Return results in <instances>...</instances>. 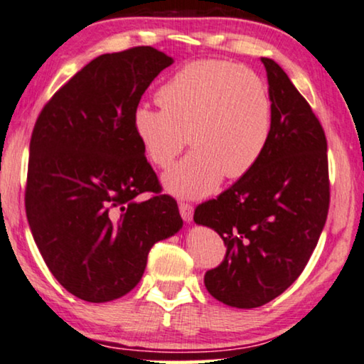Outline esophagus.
Instances as JSON below:
<instances>
[{"mask_svg":"<svg viewBox=\"0 0 364 364\" xmlns=\"http://www.w3.org/2000/svg\"><path fill=\"white\" fill-rule=\"evenodd\" d=\"M180 214L186 223L191 221V219H193V206H191V204L181 201L180 203Z\"/></svg>","mask_w":364,"mask_h":364,"instance_id":"1","label":"esophagus"}]
</instances>
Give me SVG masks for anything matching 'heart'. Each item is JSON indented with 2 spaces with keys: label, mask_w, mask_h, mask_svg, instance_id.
Instances as JSON below:
<instances>
[{
  "label": "heart",
  "mask_w": 364,
  "mask_h": 364,
  "mask_svg": "<svg viewBox=\"0 0 364 364\" xmlns=\"http://www.w3.org/2000/svg\"><path fill=\"white\" fill-rule=\"evenodd\" d=\"M161 110L138 105L133 132L148 160L166 170L184 146L194 148L165 176L170 193L201 198L223 176L239 180L257 165L272 130V100L254 70L228 60L183 65L156 92Z\"/></svg>",
  "instance_id": "heart-1"
}]
</instances>
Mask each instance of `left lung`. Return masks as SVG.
I'll use <instances>...</instances> for the list:
<instances>
[{"instance_id":"8db88e82","label":"left lung","mask_w":364,"mask_h":364,"mask_svg":"<svg viewBox=\"0 0 364 364\" xmlns=\"http://www.w3.org/2000/svg\"><path fill=\"white\" fill-rule=\"evenodd\" d=\"M267 70L272 130L252 170L194 209V223L216 231L226 255L204 285L235 309H255L299 279L330 208L326 136L320 120L272 59Z\"/></svg>"}]
</instances>
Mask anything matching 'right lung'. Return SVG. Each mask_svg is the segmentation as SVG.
Listing matches in <instances>:
<instances>
[{"instance_id": "add662e5", "label": "right lung", "mask_w": 364, "mask_h": 364, "mask_svg": "<svg viewBox=\"0 0 364 364\" xmlns=\"http://www.w3.org/2000/svg\"><path fill=\"white\" fill-rule=\"evenodd\" d=\"M173 59L150 46L102 54L44 105L29 143L26 216L50 274L104 304L140 282L153 244L183 226L133 132V112ZM151 194L141 200V194Z\"/></svg>"}]
</instances>
